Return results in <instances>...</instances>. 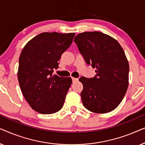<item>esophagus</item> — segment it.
<instances>
[{
	"label": "esophagus",
	"instance_id": "obj_1",
	"mask_svg": "<svg viewBox=\"0 0 145 145\" xmlns=\"http://www.w3.org/2000/svg\"><path fill=\"white\" fill-rule=\"evenodd\" d=\"M72 82H76V81L78 80V78H74V77H72Z\"/></svg>",
	"mask_w": 145,
	"mask_h": 145
}]
</instances>
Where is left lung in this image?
Returning <instances> with one entry per match:
<instances>
[{"instance_id": "1", "label": "left lung", "mask_w": 145, "mask_h": 145, "mask_svg": "<svg viewBox=\"0 0 145 145\" xmlns=\"http://www.w3.org/2000/svg\"><path fill=\"white\" fill-rule=\"evenodd\" d=\"M74 42L87 64L96 69L94 77L79 79L83 105L96 114L112 112L121 102L129 85V66L123 49L116 39L99 31L79 33Z\"/></svg>"}]
</instances>
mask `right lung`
<instances>
[{
    "mask_svg": "<svg viewBox=\"0 0 145 145\" xmlns=\"http://www.w3.org/2000/svg\"><path fill=\"white\" fill-rule=\"evenodd\" d=\"M75 33L44 32L24 47L19 58L18 78L21 91L31 108L41 114L62 108L72 84L71 77L53 75L61 55L70 47Z\"/></svg>",
    "mask_w": 145,
    "mask_h": 145,
    "instance_id": "1",
    "label": "right lung"
}]
</instances>
